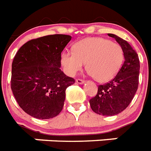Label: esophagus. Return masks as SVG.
Masks as SVG:
<instances>
[{
  "label": "esophagus",
  "mask_w": 151,
  "mask_h": 151,
  "mask_svg": "<svg viewBox=\"0 0 151 151\" xmlns=\"http://www.w3.org/2000/svg\"><path fill=\"white\" fill-rule=\"evenodd\" d=\"M76 83H78V84H83V83H85V80H83V79H80V78H77Z\"/></svg>",
  "instance_id": "1"
}]
</instances>
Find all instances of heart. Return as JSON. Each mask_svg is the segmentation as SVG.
<instances>
[{
	"label": "heart",
	"mask_w": 151,
	"mask_h": 151,
	"mask_svg": "<svg viewBox=\"0 0 151 151\" xmlns=\"http://www.w3.org/2000/svg\"><path fill=\"white\" fill-rule=\"evenodd\" d=\"M124 62V52L119 44L99 37H90L76 42L73 52L64 51L61 62L65 72L73 76L86 63L89 75L106 83L118 74Z\"/></svg>",
	"instance_id": "heart-1"
}]
</instances>
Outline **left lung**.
Returning a JSON list of instances; mask_svg holds the SVG:
<instances>
[{"instance_id": "1", "label": "left lung", "mask_w": 151, "mask_h": 151, "mask_svg": "<svg viewBox=\"0 0 151 151\" xmlns=\"http://www.w3.org/2000/svg\"><path fill=\"white\" fill-rule=\"evenodd\" d=\"M108 35L115 38L122 47L124 62L114 78L99 86L96 96L89 100L93 112L106 116L116 115L129 106L137 90L140 74V61L132 46L116 35Z\"/></svg>"}]
</instances>
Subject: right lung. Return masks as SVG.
Listing matches in <instances>:
<instances>
[{
	"mask_svg": "<svg viewBox=\"0 0 151 151\" xmlns=\"http://www.w3.org/2000/svg\"><path fill=\"white\" fill-rule=\"evenodd\" d=\"M70 35H51L26 42L16 53L11 87L20 107L37 119H50L62 111L65 90L75 83L60 69L61 53Z\"/></svg>",
	"mask_w": 151,
	"mask_h": 151,
	"instance_id": "add662e5",
	"label": "right lung"
}]
</instances>
